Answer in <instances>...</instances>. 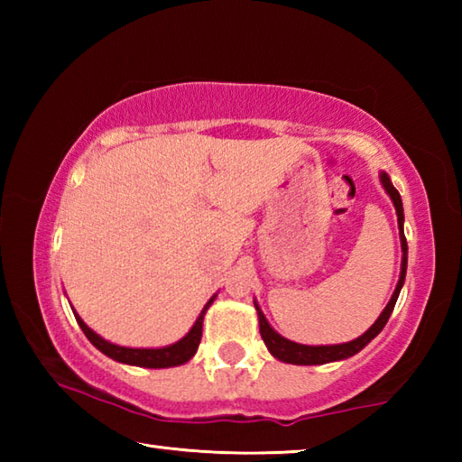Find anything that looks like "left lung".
I'll return each mask as SVG.
<instances>
[{
	"label": "left lung",
	"mask_w": 462,
	"mask_h": 462,
	"mask_svg": "<svg viewBox=\"0 0 462 462\" xmlns=\"http://www.w3.org/2000/svg\"><path fill=\"white\" fill-rule=\"evenodd\" d=\"M379 181L383 185V189H385V193L391 198V201H393V208H395V214H397V228H400V240H402V273H400V281H397L393 295H391V300L387 301L385 310L381 311L379 318L374 319V324L365 334H361L358 338L350 340V342L322 344V346H308V344H300V342L283 338V336L275 332V328H273L267 322V318H264V314L259 308V303H256V300H254V310H256V316H259L261 338L264 340V344H267L269 353L275 358H279L281 363H289V365H326V363H334V361H344V358H350V356H355L356 353H361L366 344H369L374 338V336H377L383 330V328H385L391 311H393V308H395L397 297H400V291L403 287L405 271H408V242H405V234H403L402 195H400V191L395 189L393 183H391V179H389L385 171H381V173H379Z\"/></svg>",
	"instance_id": "left-lung-1"
}]
</instances>
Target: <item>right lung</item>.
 <instances>
[{
  "instance_id": "obj_1",
  "label": "right lung",
  "mask_w": 462,
  "mask_h": 462,
  "mask_svg": "<svg viewBox=\"0 0 462 462\" xmlns=\"http://www.w3.org/2000/svg\"><path fill=\"white\" fill-rule=\"evenodd\" d=\"M216 300V295L209 300L206 306H203L201 314L195 319V324L191 326V330L187 332L181 340H177L175 344H169V346H161V348H130V346H118V344L109 342L106 338H101L99 334H96L91 328L83 322L79 314L73 310L77 324L81 326L83 334L88 336V340L101 350L106 356L114 358V361L124 363V365H132V366H144V369H169V366H179L185 365L187 361H191L193 355L198 353L199 340H201V330H203V316L209 310Z\"/></svg>"
}]
</instances>
